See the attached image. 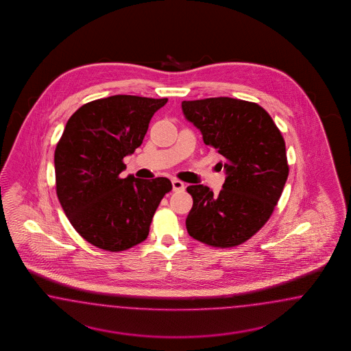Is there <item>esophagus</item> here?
I'll list each match as a JSON object with an SVG mask.
<instances>
[{
    "label": "esophagus",
    "instance_id": "esophagus-1",
    "mask_svg": "<svg viewBox=\"0 0 351 351\" xmlns=\"http://www.w3.org/2000/svg\"><path fill=\"white\" fill-rule=\"evenodd\" d=\"M172 189H173V191H182L185 189V185H184L182 181L173 179L172 180Z\"/></svg>",
    "mask_w": 351,
    "mask_h": 351
}]
</instances>
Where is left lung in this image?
Here are the masks:
<instances>
[{
  "label": "left lung",
  "instance_id": "obj_1",
  "mask_svg": "<svg viewBox=\"0 0 351 351\" xmlns=\"http://www.w3.org/2000/svg\"><path fill=\"white\" fill-rule=\"evenodd\" d=\"M181 108L204 144L223 156L219 165L226 173L217 195L202 184L186 188L193 197L186 230L204 245H242L265 225L282 195L289 171L285 138L256 103L208 97Z\"/></svg>",
  "mask_w": 351,
  "mask_h": 351
}]
</instances>
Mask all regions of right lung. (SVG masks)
<instances>
[{"label":"right lung","mask_w":351,"mask_h":351,"mask_svg":"<svg viewBox=\"0 0 351 351\" xmlns=\"http://www.w3.org/2000/svg\"><path fill=\"white\" fill-rule=\"evenodd\" d=\"M167 97L114 95L90 101L68 119L53 163L56 194L68 220L88 243L119 252L147 239L167 178L122 179L123 158L143 143Z\"/></svg>","instance_id":"add662e5"}]
</instances>
